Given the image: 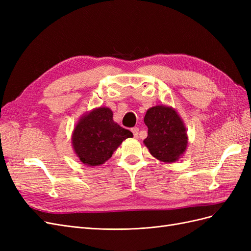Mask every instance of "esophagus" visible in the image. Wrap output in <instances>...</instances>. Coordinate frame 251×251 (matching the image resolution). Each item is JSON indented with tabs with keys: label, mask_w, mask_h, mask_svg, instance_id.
I'll list each match as a JSON object with an SVG mask.
<instances>
[{
	"label": "esophagus",
	"mask_w": 251,
	"mask_h": 251,
	"mask_svg": "<svg viewBox=\"0 0 251 251\" xmlns=\"http://www.w3.org/2000/svg\"><path fill=\"white\" fill-rule=\"evenodd\" d=\"M132 132L135 138H138V135H139V128L138 127H133L132 128Z\"/></svg>",
	"instance_id": "1"
}]
</instances>
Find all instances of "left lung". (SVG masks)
Returning a JSON list of instances; mask_svg holds the SVG:
<instances>
[{"instance_id":"left-lung-1","label":"left lung","mask_w":251,"mask_h":251,"mask_svg":"<svg viewBox=\"0 0 251 251\" xmlns=\"http://www.w3.org/2000/svg\"><path fill=\"white\" fill-rule=\"evenodd\" d=\"M148 137L143 143L151 156L165 163L178 161L184 154L188 138L186 127L178 113L168 105H156L147 111L144 116Z\"/></svg>"}]
</instances>
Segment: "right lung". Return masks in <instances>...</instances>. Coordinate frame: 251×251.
Instances as JSON below:
<instances>
[{
  "mask_svg": "<svg viewBox=\"0 0 251 251\" xmlns=\"http://www.w3.org/2000/svg\"><path fill=\"white\" fill-rule=\"evenodd\" d=\"M132 132L121 127L113 120V112L105 107L85 114L75 126L72 146L79 160L86 165L104 163Z\"/></svg>",
  "mask_w": 251,
  "mask_h": 251,
  "instance_id": "add662e5",
  "label": "right lung"
}]
</instances>
